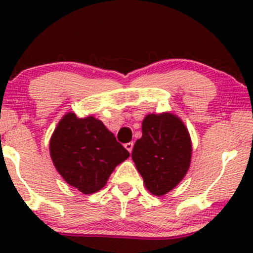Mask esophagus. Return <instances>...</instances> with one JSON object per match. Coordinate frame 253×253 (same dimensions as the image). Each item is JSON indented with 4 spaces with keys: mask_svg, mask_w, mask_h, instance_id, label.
I'll return each instance as SVG.
<instances>
[{
    "mask_svg": "<svg viewBox=\"0 0 253 253\" xmlns=\"http://www.w3.org/2000/svg\"><path fill=\"white\" fill-rule=\"evenodd\" d=\"M133 146H134V144H133V141H130V143H127V144H125V147H126V150L128 151L129 153L132 152V150H133Z\"/></svg>",
    "mask_w": 253,
    "mask_h": 253,
    "instance_id": "1",
    "label": "esophagus"
}]
</instances>
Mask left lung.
<instances>
[{
  "label": "left lung",
  "instance_id": "8db88e82",
  "mask_svg": "<svg viewBox=\"0 0 253 253\" xmlns=\"http://www.w3.org/2000/svg\"><path fill=\"white\" fill-rule=\"evenodd\" d=\"M190 158L189 133L178 118L164 113L144 119L132 159L151 193L161 196L173 189L189 169Z\"/></svg>",
  "mask_w": 253,
  "mask_h": 253
}]
</instances>
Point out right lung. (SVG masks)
I'll use <instances>...</instances> for the list:
<instances>
[{"label":"right lung","mask_w":253,"mask_h":253,"mask_svg":"<svg viewBox=\"0 0 253 253\" xmlns=\"http://www.w3.org/2000/svg\"><path fill=\"white\" fill-rule=\"evenodd\" d=\"M50 153L58 172L83 194L102 189L115 167L129 156L100 120L80 119L74 113H68L58 124Z\"/></svg>","instance_id":"obj_1"}]
</instances>
